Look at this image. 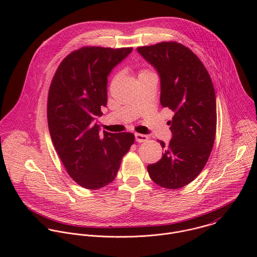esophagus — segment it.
Returning <instances> with one entry per match:
<instances>
[{
	"mask_svg": "<svg viewBox=\"0 0 257 257\" xmlns=\"http://www.w3.org/2000/svg\"><path fill=\"white\" fill-rule=\"evenodd\" d=\"M149 139V137L146 135H143V134H139V133H135V140L137 142H144Z\"/></svg>",
	"mask_w": 257,
	"mask_h": 257,
	"instance_id": "1",
	"label": "esophagus"
}]
</instances>
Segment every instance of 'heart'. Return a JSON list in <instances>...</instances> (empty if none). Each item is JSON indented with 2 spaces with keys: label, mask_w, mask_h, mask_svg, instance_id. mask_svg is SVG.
<instances>
[{
  "label": "heart",
  "mask_w": 257,
  "mask_h": 257,
  "mask_svg": "<svg viewBox=\"0 0 257 257\" xmlns=\"http://www.w3.org/2000/svg\"><path fill=\"white\" fill-rule=\"evenodd\" d=\"M143 73H149V72H146V71H141V72H140V74H143Z\"/></svg>",
  "instance_id": "heart-1"
}]
</instances>
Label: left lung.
Returning a JSON list of instances; mask_svg holds the SVG:
<instances>
[{
  "instance_id": "obj_1",
  "label": "left lung",
  "mask_w": 257,
  "mask_h": 257,
  "mask_svg": "<svg viewBox=\"0 0 257 257\" xmlns=\"http://www.w3.org/2000/svg\"><path fill=\"white\" fill-rule=\"evenodd\" d=\"M137 52L158 71L161 104L173 111L169 121L172 139L162 159L148 166L152 180L167 189L192 182L202 171L212 150L216 131L215 92L208 72L187 47L163 42L139 47Z\"/></svg>"
}]
</instances>
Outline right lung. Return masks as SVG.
<instances>
[{"label":"right lung","instance_id":"add662e5","mask_svg":"<svg viewBox=\"0 0 257 257\" xmlns=\"http://www.w3.org/2000/svg\"><path fill=\"white\" fill-rule=\"evenodd\" d=\"M132 48L84 47L59 65L48 96V123L55 149L69 176L97 190L113 182L134 143L129 132L99 133L94 123L107 101V76Z\"/></svg>","mask_w":257,"mask_h":257}]
</instances>
